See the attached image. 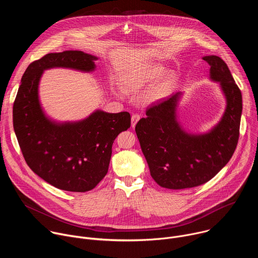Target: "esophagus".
<instances>
[{
    "instance_id": "esophagus-1",
    "label": "esophagus",
    "mask_w": 258,
    "mask_h": 258,
    "mask_svg": "<svg viewBox=\"0 0 258 258\" xmlns=\"http://www.w3.org/2000/svg\"><path fill=\"white\" fill-rule=\"evenodd\" d=\"M139 119H140V115L138 113H135V114L132 115V126L133 127L136 126V124L139 121Z\"/></svg>"
}]
</instances>
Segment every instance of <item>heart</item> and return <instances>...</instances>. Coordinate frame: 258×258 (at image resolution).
Here are the masks:
<instances>
[{
    "label": "heart",
    "instance_id": "b5f03b06",
    "mask_svg": "<svg viewBox=\"0 0 258 258\" xmlns=\"http://www.w3.org/2000/svg\"><path fill=\"white\" fill-rule=\"evenodd\" d=\"M163 72H164V68L162 66L147 67L142 71H140L138 75L134 76V78H132L127 82L125 89L128 91H138L143 87L158 80L162 76ZM173 83H174V78L172 75L163 76L159 80V82L156 84L153 91L151 92L150 99L156 100L166 95L171 90Z\"/></svg>",
    "mask_w": 258,
    "mask_h": 258
}]
</instances>
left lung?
I'll list each match as a JSON object with an SVG mask.
<instances>
[{
  "label": "left lung",
  "mask_w": 258,
  "mask_h": 258,
  "mask_svg": "<svg viewBox=\"0 0 258 258\" xmlns=\"http://www.w3.org/2000/svg\"><path fill=\"white\" fill-rule=\"evenodd\" d=\"M210 78L219 82L227 98L226 112L208 134L188 135L175 120L180 93L146 110V118L136 124L143 154L151 176L159 186L180 190L210 180L233 156L239 140L242 94L226 62L217 56H205Z\"/></svg>",
  "instance_id": "8db88e82"
}]
</instances>
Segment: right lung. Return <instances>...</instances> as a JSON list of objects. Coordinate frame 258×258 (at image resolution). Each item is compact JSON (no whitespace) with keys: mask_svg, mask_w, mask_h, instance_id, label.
Masks as SVG:
<instances>
[{"mask_svg":"<svg viewBox=\"0 0 258 258\" xmlns=\"http://www.w3.org/2000/svg\"><path fill=\"white\" fill-rule=\"evenodd\" d=\"M96 59L82 51L68 50L31 62L13 104V127L27 165L60 190L94 189L108 172L114 140L131 127V114L125 111H97L81 122L65 124L53 123L44 115L38 96L43 71L52 67L91 71Z\"/></svg>","mask_w":258,"mask_h":258,"instance_id":"1","label":"right lung"}]
</instances>
